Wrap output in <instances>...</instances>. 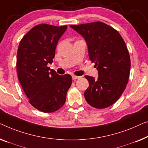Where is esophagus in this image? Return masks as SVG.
<instances>
[{"label":"esophagus","instance_id":"34e87169","mask_svg":"<svg viewBox=\"0 0 148 148\" xmlns=\"http://www.w3.org/2000/svg\"><path fill=\"white\" fill-rule=\"evenodd\" d=\"M72 79H73V80H76V79L80 78V76H75V75H72Z\"/></svg>","mask_w":148,"mask_h":148}]
</instances>
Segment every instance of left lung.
Returning <instances> with one entry per match:
<instances>
[{"mask_svg": "<svg viewBox=\"0 0 148 148\" xmlns=\"http://www.w3.org/2000/svg\"><path fill=\"white\" fill-rule=\"evenodd\" d=\"M70 27L86 40L89 60L99 72L97 79L85 76L89 82L85 99L97 109L109 107L122 95L130 78L131 61L125 43L117 31L101 21Z\"/></svg>", "mask_w": 148, "mask_h": 148, "instance_id": "8db88e82", "label": "left lung"}]
</instances>
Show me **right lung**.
<instances>
[{
    "label": "right lung",
    "mask_w": 148,
    "mask_h": 148,
    "mask_svg": "<svg viewBox=\"0 0 148 148\" xmlns=\"http://www.w3.org/2000/svg\"><path fill=\"white\" fill-rule=\"evenodd\" d=\"M66 29V25H37L18 45L16 64L18 81L29 103L43 113L60 109L72 84L70 74L60 76L47 66L52 63L58 40Z\"/></svg>",
    "instance_id": "add662e5"
}]
</instances>
